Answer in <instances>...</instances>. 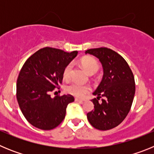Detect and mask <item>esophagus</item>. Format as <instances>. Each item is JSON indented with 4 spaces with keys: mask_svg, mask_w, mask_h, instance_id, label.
Listing matches in <instances>:
<instances>
[{
    "mask_svg": "<svg viewBox=\"0 0 154 154\" xmlns=\"http://www.w3.org/2000/svg\"><path fill=\"white\" fill-rule=\"evenodd\" d=\"M75 100L76 102H79V103H82V102H83V101H85L84 99H79V98H75Z\"/></svg>",
    "mask_w": 154,
    "mask_h": 154,
    "instance_id": "1",
    "label": "esophagus"
}]
</instances>
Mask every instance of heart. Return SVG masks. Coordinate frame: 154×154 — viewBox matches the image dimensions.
<instances>
[{"mask_svg": "<svg viewBox=\"0 0 154 154\" xmlns=\"http://www.w3.org/2000/svg\"><path fill=\"white\" fill-rule=\"evenodd\" d=\"M81 64L82 67L89 74L92 75L96 73L99 69V64L96 59L92 57H83L81 59ZM72 64L69 63L66 65L63 70V77L65 79L68 80L72 77ZM65 90L68 93L77 96V97H83L85 95L89 93L91 91L90 86L88 85H83L78 82H72L66 86Z\"/></svg>", "mask_w": 154, "mask_h": 154, "instance_id": "heart-1", "label": "heart"}]
</instances>
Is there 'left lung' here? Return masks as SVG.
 <instances>
[{
	"label": "left lung",
	"instance_id": "obj_1",
	"mask_svg": "<svg viewBox=\"0 0 154 154\" xmlns=\"http://www.w3.org/2000/svg\"><path fill=\"white\" fill-rule=\"evenodd\" d=\"M87 53L99 58L104 72L101 83L93 92L98 97L91 100L94 110L87 113V118L97 130H111L124 120L131 109L136 89L134 75L126 61L113 50L98 48L87 50Z\"/></svg>",
	"mask_w": 154,
	"mask_h": 154
}]
</instances>
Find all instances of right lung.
I'll use <instances>...</instances> for the list:
<instances>
[{
	"instance_id": "1",
	"label": "right lung",
	"mask_w": 154,
	"mask_h": 154,
	"mask_svg": "<svg viewBox=\"0 0 154 154\" xmlns=\"http://www.w3.org/2000/svg\"><path fill=\"white\" fill-rule=\"evenodd\" d=\"M77 54V51L69 53L46 47L34 53L23 65L17 79L16 96L23 115L32 126L50 130L65 119L67 106L74 97L51 98L50 92L60 89L64 69Z\"/></svg>"
}]
</instances>
